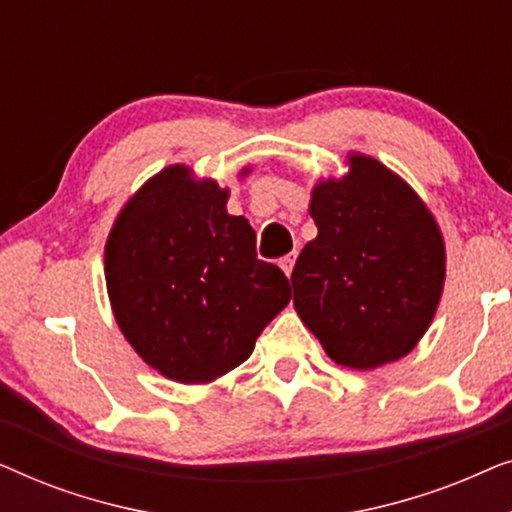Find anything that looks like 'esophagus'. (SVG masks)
Masks as SVG:
<instances>
[{"label":"esophagus","mask_w":512,"mask_h":512,"mask_svg":"<svg viewBox=\"0 0 512 512\" xmlns=\"http://www.w3.org/2000/svg\"><path fill=\"white\" fill-rule=\"evenodd\" d=\"M296 251H291V254H286L284 258H279V268H282L286 275H291L293 272V265H296Z\"/></svg>","instance_id":"1"}]
</instances>
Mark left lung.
<instances>
[{"instance_id":"obj_1","label":"left lung","mask_w":512,"mask_h":512,"mask_svg":"<svg viewBox=\"0 0 512 512\" xmlns=\"http://www.w3.org/2000/svg\"><path fill=\"white\" fill-rule=\"evenodd\" d=\"M317 237L293 268V305L335 363L380 368L415 349L445 284V242L433 214L375 158L352 153L342 179L319 181Z\"/></svg>"}]
</instances>
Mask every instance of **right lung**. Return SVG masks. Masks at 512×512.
Masks as SVG:
<instances>
[{
    "instance_id": "obj_1",
    "label": "right lung",
    "mask_w": 512,
    "mask_h": 512,
    "mask_svg": "<svg viewBox=\"0 0 512 512\" xmlns=\"http://www.w3.org/2000/svg\"><path fill=\"white\" fill-rule=\"evenodd\" d=\"M226 202L228 188L170 165L132 195L104 247L118 328L181 384H207L247 361L291 300L289 279L258 261L254 228Z\"/></svg>"
}]
</instances>
